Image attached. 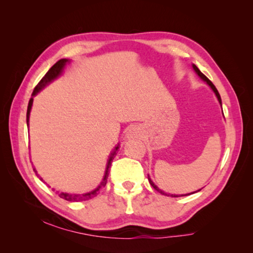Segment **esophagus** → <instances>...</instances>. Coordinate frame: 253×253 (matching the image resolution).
I'll return each mask as SVG.
<instances>
[{
	"label": "esophagus",
	"mask_w": 253,
	"mask_h": 253,
	"mask_svg": "<svg viewBox=\"0 0 253 253\" xmlns=\"http://www.w3.org/2000/svg\"><path fill=\"white\" fill-rule=\"evenodd\" d=\"M139 135V128L138 127H131L129 129V136L135 137Z\"/></svg>",
	"instance_id": "esophagus-1"
}]
</instances>
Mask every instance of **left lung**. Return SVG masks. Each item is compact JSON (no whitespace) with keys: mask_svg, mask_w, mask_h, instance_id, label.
Returning <instances> with one entry per match:
<instances>
[{"mask_svg":"<svg viewBox=\"0 0 253 253\" xmlns=\"http://www.w3.org/2000/svg\"><path fill=\"white\" fill-rule=\"evenodd\" d=\"M193 69L195 70V72H196V74H198L200 77H201V79H203L204 81H205V83H207L209 85H210V87H211L212 88V90L214 91V92H215V95H216V97H217V99H219V102H220V104L222 105V101H221V97H220V93H219V91H217V89L215 88V85H214L213 84H212V81L211 80H210L209 78H208V77L207 76H205V75H203L202 74V72H201L200 71V69H199V68L198 67H196L195 65H193ZM148 181H149V184H151V185L154 187V188H155V190L156 191H158V192H160V193L161 194H165L164 193V192H163V191H161L160 190V188H158L156 185H155V184H154L153 183V181H152V179L151 178H149V176H148ZM194 193H195V192H194ZM191 194H193V193H191ZM165 195H168V194H165ZM186 195H190V194H186ZM168 196H169V195H168ZM170 196H174V198H177V195H170ZM181 196H183V195H181Z\"/></svg>","mask_w":253,"mask_h":253,"instance_id":"8db88e82","label":"left lung"}]
</instances>
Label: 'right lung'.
Instances as JSON below:
<instances>
[{
    "label": "right lung",
    "instance_id": "obj_1",
    "mask_svg": "<svg viewBox=\"0 0 253 253\" xmlns=\"http://www.w3.org/2000/svg\"><path fill=\"white\" fill-rule=\"evenodd\" d=\"M66 62H68L67 59H60L59 61H57L54 63V65L50 68V70L46 72V74L44 75L43 78H42L39 84H38L36 85V88H34V90L32 92V96L37 95L38 92H39L42 88H44L46 84H48L49 83H51L53 79L57 78V77L61 74V71L63 69V67H65ZM32 102H33V97H31V99H30L29 101V105H28V111H27V124H29V116H30V111H31V107H32ZM119 148V145H117V147L114 149V152L111 153V155L109 157L108 160V163H107V169H106V172H105V176H104V179H102V182L100 183V185L98 186L97 188H95V190L89 192V193H85V194H83V195H76V194H69V193H63V192H57V194L60 196V198L66 200V201H69V202H79V201H87L89 199H92L95 198V196L98 194V192H99V190L101 187H104L106 185L107 183V178H108V175H109V169H110V165H111V162H113L115 155H116V152L117 149ZM34 172H36V174L38 175L36 169H33ZM39 176V175H38ZM41 181H43V179L40 178Z\"/></svg>",
    "mask_w": 253,
    "mask_h": 253
}]
</instances>
